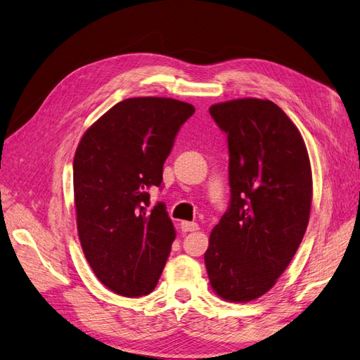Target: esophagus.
<instances>
[{
    "mask_svg": "<svg viewBox=\"0 0 360 360\" xmlns=\"http://www.w3.org/2000/svg\"><path fill=\"white\" fill-rule=\"evenodd\" d=\"M181 229L185 232H195L200 229V226L194 221H181Z\"/></svg>",
    "mask_w": 360,
    "mask_h": 360,
    "instance_id": "esophagus-1",
    "label": "esophagus"
}]
</instances>
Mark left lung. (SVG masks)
I'll use <instances>...</instances> for the list:
<instances>
[{"label": "left lung", "instance_id": "left-lung-1", "mask_svg": "<svg viewBox=\"0 0 360 360\" xmlns=\"http://www.w3.org/2000/svg\"><path fill=\"white\" fill-rule=\"evenodd\" d=\"M229 146L231 206L209 236L205 264L229 302L266 295L300 248L313 180L300 129L276 103L243 98L209 108Z\"/></svg>", "mask_w": 360, "mask_h": 360}]
</instances>
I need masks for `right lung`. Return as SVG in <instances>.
I'll list each match as a JSON object with an SVG mask.
<instances>
[{
	"label": "right lung",
	"mask_w": 360,
	"mask_h": 360,
	"mask_svg": "<svg viewBox=\"0 0 360 360\" xmlns=\"http://www.w3.org/2000/svg\"><path fill=\"white\" fill-rule=\"evenodd\" d=\"M195 112L171 98H131L85 131L73 160L77 235L84 255L111 292L151 293L175 229L163 203L150 206L175 134Z\"/></svg>",
	"instance_id": "obj_1"
}]
</instances>
